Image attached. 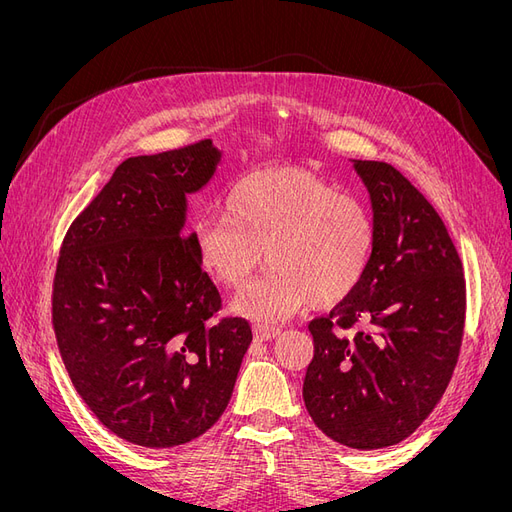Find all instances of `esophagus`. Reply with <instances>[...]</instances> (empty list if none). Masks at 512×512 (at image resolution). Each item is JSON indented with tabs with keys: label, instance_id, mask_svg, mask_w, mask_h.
Here are the masks:
<instances>
[{
	"label": "esophagus",
	"instance_id": "34e87169",
	"mask_svg": "<svg viewBox=\"0 0 512 512\" xmlns=\"http://www.w3.org/2000/svg\"><path fill=\"white\" fill-rule=\"evenodd\" d=\"M282 331L275 327H267V324H256L254 327V339L256 342H269V339H275Z\"/></svg>",
	"mask_w": 512,
	"mask_h": 512
}]
</instances>
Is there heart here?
Instances as JSON below:
<instances>
[{"mask_svg": "<svg viewBox=\"0 0 512 512\" xmlns=\"http://www.w3.org/2000/svg\"><path fill=\"white\" fill-rule=\"evenodd\" d=\"M200 265L215 282L241 290L262 252L267 273L235 303L260 322L292 316L307 301L331 307L361 286L376 254L378 226L363 200L299 170L252 173L232 185L226 215L194 224Z\"/></svg>", "mask_w": 512, "mask_h": 512, "instance_id": "heart-1", "label": "heart"}]
</instances>
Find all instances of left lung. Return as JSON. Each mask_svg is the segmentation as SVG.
Instances as JSON below:
<instances>
[{"label":"left lung","mask_w":512,"mask_h":512,"mask_svg":"<svg viewBox=\"0 0 512 512\" xmlns=\"http://www.w3.org/2000/svg\"><path fill=\"white\" fill-rule=\"evenodd\" d=\"M371 196L376 254L361 286L309 322L305 408L339 444H399L438 406L459 359L466 277L429 200L386 162L354 160Z\"/></svg>","instance_id":"left-lung-1"}]
</instances>
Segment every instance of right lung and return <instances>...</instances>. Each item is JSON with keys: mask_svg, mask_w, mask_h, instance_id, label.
<instances>
[{"mask_svg": "<svg viewBox=\"0 0 512 512\" xmlns=\"http://www.w3.org/2000/svg\"><path fill=\"white\" fill-rule=\"evenodd\" d=\"M209 138L121 162L61 243L53 329L76 393L115 436L145 448L213 427L252 329L222 299L185 235V194L213 177Z\"/></svg>", "mask_w": 512, "mask_h": 512, "instance_id": "right-lung-1", "label": "right lung"}]
</instances>
